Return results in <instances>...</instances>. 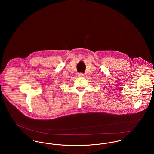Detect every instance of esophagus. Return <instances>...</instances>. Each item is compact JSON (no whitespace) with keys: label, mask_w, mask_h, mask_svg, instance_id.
I'll return each mask as SVG.
<instances>
[{"label":"esophagus","mask_w":154,"mask_h":154,"mask_svg":"<svg viewBox=\"0 0 154 154\" xmlns=\"http://www.w3.org/2000/svg\"><path fill=\"white\" fill-rule=\"evenodd\" d=\"M77 75H78V76H79V77H84V74L82 73H78L77 74Z\"/></svg>","instance_id":"34e87169"}]
</instances>
